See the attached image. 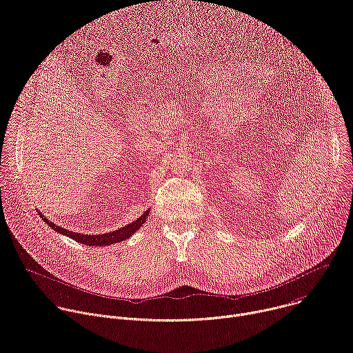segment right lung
I'll return each instance as SVG.
<instances>
[{"label": "right lung", "mask_w": 353, "mask_h": 353, "mask_svg": "<svg viewBox=\"0 0 353 353\" xmlns=\"http://www.w3.org/2000/svg\"><path fill=\"white\" fill-rule=\"evenodd\" d=\"M40 214V212H39ZM149 215V210H146L137 221L128 223L127 226L121 228V229H117V230H113V232H109V233H102V234H83V233H77V232H72V230H68V229H64L61 226H56L53 222H50L48 218H46L44 215L40 214L41 219L44 222H47V225L54 229L57 233L63 234V236H67L83 245H90V247H106V245H112V244H116V243H120V241H124L127 239H130L146 221Z\"/></svg>", "instance_id": "right-lung-1"}]
</instances>
